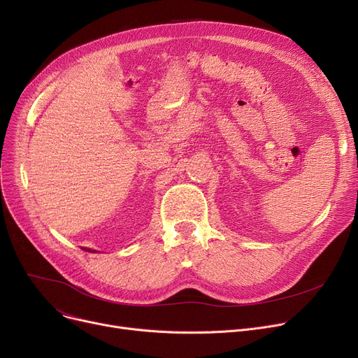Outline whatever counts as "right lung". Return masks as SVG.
Listing matches in <instances>:
<instances>
[{"instance_id": "add662e5", "label": "right lung", "mask_w": 358, "mask_h": 358, "mask_svg": "<svg viewBox=\"0 0 358 358\" xmlns=\"http://www.w3.org/2000/svg\"><path fill=\"white\" fill-rule=\"evenodd\" d=\"M85 250H86V248H85ZM86 252H90V248H87V250Z\"/></svg>"}]
</instances>
